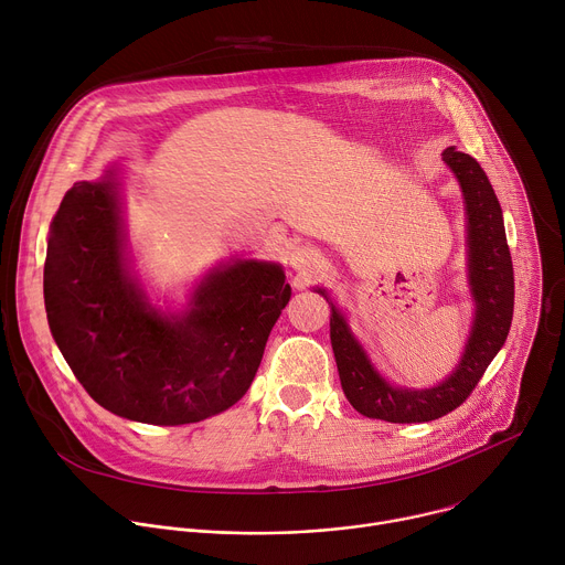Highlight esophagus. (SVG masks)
I'll use <instances>...</instances> for the list:
<instances>
[{
	"label": "esophagus",
	"instance_id": "34e87169",
	"mask_svg": "<svg viewBox=\"0 0 565 565\" xmlns=\"http://www.w3.org/2000/svg\"><path fill=\"white\" fill-rule=\"evenodd\" d=\"M290 264L295 270H301V273H319L321 270V259L312 248H295Z\"/></svg>",
	"mask_w": 565,
	"mask_h": 565
}]
</instances>
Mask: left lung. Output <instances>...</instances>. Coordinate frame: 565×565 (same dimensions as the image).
<instances>
[{
	"mask_svg": "<svg viewBox=\"0 0 565 565\" xmlns=\"http://www.w3.org/2000/svg\"><path fill=\"white\" fill-rule=\"evenodd\" d=\"M443 160L456 174L467 205L469 284L476 319L456 371L434 388H397L380 377L331 303V344L342 388L362 416L386 423H429L458 409L508 340L514 312V268L499 199L469 153L447 147ZM327 297L324 290H319Z\"/></svg>",
	"mask_w": 565,
	"mask_h": 565,
	"instance_id": "8db88e82",
	"label": "left lung"
}]
</instances>
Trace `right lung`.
<instances>
[{"mask_svg":"<svg viewBox=\"0 0 565 565\" xmlns=\"http://www.w3.org/2000/svg\"><path fill=\"white\" fill-rule=\"evenodd\" d=\"M290 299L275 264L212 273L183 317L158 315L125 273L116 183H75L51 223L44 303L77 382L107 412L177 427L246 395Z\"/></svg>","mask_w":565,"mask_h":565,"instance_id":"obj_1","label":"right lung"}]
</instances>
